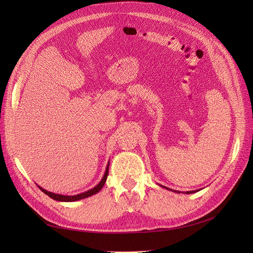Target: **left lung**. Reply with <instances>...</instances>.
Instances as JSON below:
<instances>
[{
  "instance_id": "1",
  "label": "left lung",
  "mask_w": 253,
  "mask_h": 253,
  "mask_svg": "<svg viewBox=\"0 0 253 253\" xmlns=\"http://www.w3.org/2000/svg\"><path fill=\"white\" fill-rule=\"evenodd\" d=\"M160 187H163V188H165V189H167V190H170V191H173V192H176V193H180V192H178V191H176V190H172V189H169V188H167V187H165V186H163V185H159ZM197 191V190H196ZM196 191H187V194H190V193H195Z\"/></svg>"
}]
</instances>
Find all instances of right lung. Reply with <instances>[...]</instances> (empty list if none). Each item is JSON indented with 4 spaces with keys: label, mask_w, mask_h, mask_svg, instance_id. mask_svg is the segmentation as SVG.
I'll use <instances>...</instances> for the list:
<instances>
[{
    "label": "right lung",
    "mask_w": 253,
    "mask_h": 253,
    "mask_svg": "<svg viewBox=\"0 0 253 253\" xmlns=\"http://www.w3.org/2000/svg\"><path fill=\"white\" fill-rule=\"evenodd\" d=\"M109 167H110V162L108 164V166H106V169H105V172H104V175L102 179L99 181V183L97 186H95L94 188H91L90 190L88 191H85V192L83 193H80V194H77V195H62V194H57V193H52V192H49V191L45 190L43 188H41L40 186H38L40 188V190L42 191V192H44L46 195H48L50 198H52V200L55 201H58V202H76V201H80V200H83V198H86V197H89L91 195H94L96 193H98L99 191H100L102 189V187L104 186V183L106 181V178H108V175H109Z\"/></svg>",
    "instance_id": "1"
}]
</instances>
